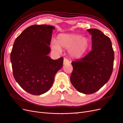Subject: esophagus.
<instances>
[{
	"label": "esophagus",
	"mask_w": 123,
	"mask_h": 123,
	"mask_svg": "<svg viewBox=\"0 0 123 123\" xmlns=\"http://www.w3.org/2000/svg\"><path fill=\"white\" fill-rule=\"evenodd\" d=\"M69 62H70L67 59L65 58V59H64V65L68 64V63H69Z\"/></svg>",
	"instance_id": "1"
}]
</instances>
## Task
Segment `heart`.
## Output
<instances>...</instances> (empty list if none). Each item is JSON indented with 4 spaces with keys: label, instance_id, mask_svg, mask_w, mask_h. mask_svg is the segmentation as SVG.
Masks as SVG:
<instances>
[{
    "label": "heart",
    "instance_id": "b5f03b06",
    "mask_svg": "<svg viewBox=\"0 0 123 123\" xmlns=\"http://www.w3.org/2000/svg\"><path fill=\"white\" fill-rule=\"evenodd\" d=\"M51 47L57 52L61 48L68 49L71 57L80 59L87 53L90 47V41L87 37L77 34H60L57 37V42L52 41Z\"/></svg>",
    "mask_w": 123,
    "mask_h": 123
}]
</instances>
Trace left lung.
Returning a JSON list of instances; mask_svg holds the SVG:
<instances>
[{"mask_svg":"<svg viewBox=\"0 0 123 123\" xmlns=\"http://www.w3.org/2000/svg\"><path fill=\"white\" fill-rule=\"evenodd\" d=\"M87 31L92 35V50L84 58L72 62L70 81L78 91L90 94L99 90L110 79L114 54L108 37L96 29Z\"/></svg>","mask_w":123,"mask_h":123,"instance_id":"left-lung-1","label":"left lung"}]
</instances>
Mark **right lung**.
Listing matches in <instances>:
<instances>
[{
    "label": "right lung",
    "instance_id": "right-lung-1",
    "mask_svg": "<svg viewBox=\"0 0 123 123\" xmlns=\"http://www.w3.org/2000/svg\"><path fill=\"white\" fill-rule=\"evenodd\" d=\"M55 28L46 25H31L14 42L10 57L13 76L20 86L31 94L47 92L62 67V57L53 60L48 56Z\"/></svg>",
    "mask_w": 123,
    "mask_h": 123
}]
</instances>
